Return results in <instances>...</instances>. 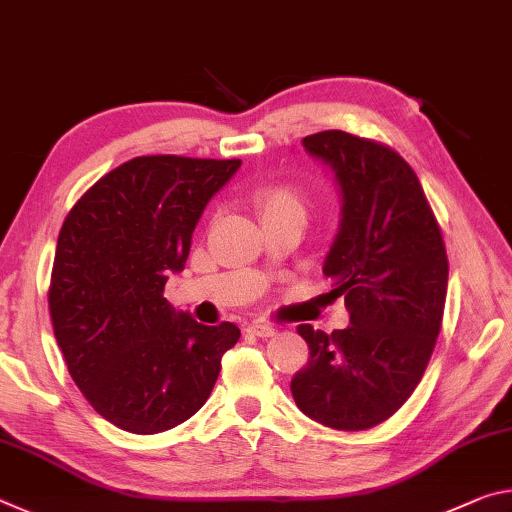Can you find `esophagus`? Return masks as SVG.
Segmentation results:
<instances>
[{
    "label": "esophagus",
    "mask_w": 512,
    "mask_h": 512,
    "mask_svg": "<svg viewBox=\"0 0 512 512\" xmlns=\"http://www.w3.org/2000/svg\"><path fill=\"white\" fill-rule=\"evenodd\" d=\"M247 333L258 335V338H272V335L276 333V326L265 324V322H254L247 326Z\"/></svg>",
    "instance_id": "1"
}]
</instances>
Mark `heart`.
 <instances>
[{
	"instance_id": "b5f03b06",
	"label": "heart",
	"mask_w": 512,
	"mask_h": 512,
	"mask_svg": "<svg viewBox=\"0 0 512 512\" xmlns=\"http://www.w3.org/2000/svg\"><path fill=\"white\" fill-rule=\"evenodd\" d=\"M254 201L265 217H281V215H295L306 220L308 213V199L301 195L297 188L290 186H265L256 190Z\"/></svg>"
}]
</instances>
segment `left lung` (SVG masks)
I'll list each match as a JSON object with an SVG mask.
<instances>
[{"mask_svg": "<svg viewBox=\"0 0 512 512\" xmlns=\"http://www.w3.org/2000/svg\"><path fill=\"white\" fill-rule=\"evenodd\" d=\"M301 145L340 188V226L322 272L329 295L345 299L349 326H299L311 358L290 390L315 422L372 429L404 406L429 365L445 313V242L415 172L390 147L345 131Z\"/></svg>", "mask_w": 512, "mask_h": 512, "instance_id": "8db88e82", "label": "left lung"}]
</instances>
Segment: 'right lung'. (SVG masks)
I'll list each match as a JSON object with an SVG mask.
<instances>
[{
  "label": "right lung",
  "instance_id": "add662e5",
  "mask_svg": "<svg viewBox=\"0 0 512 512\" xmlns=\"http://www.w3.org/2000/svg\"><path fill=\"white\" fill-rule=\"evenodd\" d=\"M240 165L138 156L99 179L58 233L56 342L83 397L124 431L161 433L195 415L240 338L236 324H199L163 297L206 204Z\"/></svg>",
  "mask_w": 512,
  "mask_h": 512
}]
</instances>
